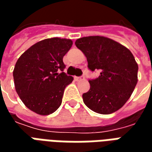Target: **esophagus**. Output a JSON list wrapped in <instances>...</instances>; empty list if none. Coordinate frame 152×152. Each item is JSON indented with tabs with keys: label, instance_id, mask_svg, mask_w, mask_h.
<instances>
[{
	"label": "esophagus",
	"instance_id": "34e87169",
	"mask_svg": "<svg viewBox=\"0 0 152 152\" xmlns=\"http://www.w3.org/2000/svg\"><path fill=\"white\" fill-rule=\"evenodd\" d=\"M84 79H85L84 76H75V80H82Z\"/></svg>",
	"mask_w": 152,
	"mask_h": 152
}]
</instances>
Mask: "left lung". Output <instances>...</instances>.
Masks as SVG:
<instances>
[{
	"label": "left lung",
	"instance_id": "obj_1",
	"mask_svg": "<svg viewBox=\"0 0 152 152\" xmlns=\"http://www.w3.org/2000/svg\"><path fill=\"white\" fill-rule=\"evenodd\" d=\"M86 55L88 67L100 70V76L89 80L90 89L83 101L90 110L107 115L116 112L130 98L137 83V66L133 53L110 38L90 36L76 40Z\"/></svg>",
	"mask_w": 152,
	"mask_h": 152
}]
</instances>
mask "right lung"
I'll use <instances>...</instances> for the list:
<instances>
[{
	"label": "right lung",
	"mask_w": 152,
	"mask_h": 152,
	"mask_svg": "<svg viewBox=\"0 0 152 152\" xmlns=\"http://www.w3.org/2000/svg\"><path fill=\"white\" fill-rule=\"evenodd\" d=\"M72 45L70 39H45L26 50L15 64V90L24 105L37 114H52L61 105L64 89L73 80L63 72V62Z\"/></svg>",
	"instance_id": "add662e5"
}]
</instances>
